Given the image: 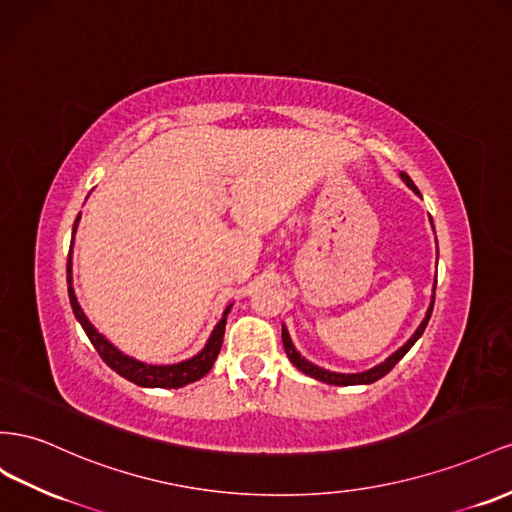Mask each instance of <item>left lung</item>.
I'll return each mask as SVG.
<instances>
[{
	"mask_svg": "<svg viewBox=\"0 0 512 512\" xmlns=\"http://www.w3.org/2000/svg\"><path fill=\"white\" fill-rule=\"evenodd\" d=\"M400 178H403V181L420 196L418 187L413 185V181H411V178H409L405 172H400ZM431 222H433V219H431ZM433 303H435V297H433V301H431V308H428V312H426V316H424V321H422L420 327L416 329V334H413V336L403 344V347H400L394 355H390L388 359H385L383 364H379V366H375V368H370V370H364V372H357V375H340V372H329V370H325V368H319V366L310 364L308 359H303V357L295 351L293 342H290V336H288L286 327H282L284 351H286L290 362H293L301 372H306V375H310V377H314V379H319V381H325V383H329V385H366V383H375V381H379L381 377L388 375V372L400 362V359L405 357V353L413 347V344H416V340L424 334V329H426V325H428V319H431V314H433Z\"/></svg>",
	"mask_w": 512,
	"mask_h": 512,
	"instance_id": "1",
	"label": "left lung"
}]
</instances>
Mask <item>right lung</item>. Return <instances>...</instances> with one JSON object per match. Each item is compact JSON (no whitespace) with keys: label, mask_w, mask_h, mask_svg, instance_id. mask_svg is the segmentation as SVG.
I'll use <instances>...</instances> for the list:
<instances>
[{"label":"right lung","mask_w":512,"mask_h":512,"mask_svg":"<svg viewBox=\"0 0 512 512\" xmlns=\"http://www.w3.org/2000/svg\"><path fill=\"white\" fill-rule=\"evenodd\" d=\"M79 215L75 219L73 234H75V228H77V222H79ZM66 280H68V297H71L73 314L77 316V321L81 323V327H84L86 336L94 344L96 353H99L103 362L112 370H116L120 377L133 381L135 385H142V388H183V385H187L191 381L202 379L206 372L213 368L215 359L219 355V349H222V342H224L226 316L230 312V306L224 312V319L219 321L217 327L213 329V334H211L209 342H206V347L196 357H191V359H187V362H181V364H172V366H150V364H142V362H137V359L120 353L114 347V344L107 342L99 334V331L92 327V323L86 319V314H84V310L79 308L77 297H75V290L71 286V282H73L71 252H68V262H66Z\"/></svg>","instance_id":"1"}]
</instances>
